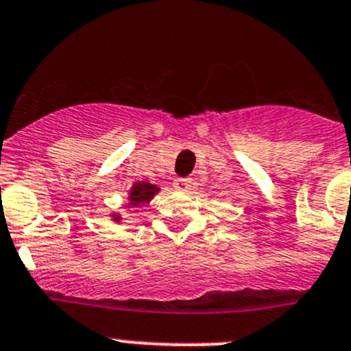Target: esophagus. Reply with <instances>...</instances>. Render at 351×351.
<instances>
[{
  "mask_svg": "<svg viewBox=\"0 0 351 351\" xmlns=\"http://www.w3.org/2000/svg\"><path fill=\"white\" fill-rule=\"evenodd\" d=\"M173 188L178 189V191H189L193 188V182L189 178H178L173 181Z\"/></svg>",
  "mask_w": 351,
  "mask_h": 351,
  "instance_id": "esophagus-1",
  "label": "esophagus"
}]
</instances>
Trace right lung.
Returning a JSON list of instances; mask_svg holds the SVG:
<instances>
[{"label": "right lung", "instance_id": "obj_1", "mask_svg": "<svg viewBox=\"0 0 351 351\" xmlns=\"http://www.w3.org/2000/svg\"><path fill=\"white\" fill-rule=\"evenodd\" d=\"M158 191H160L158 186L152 184V182H148V181L134 182V184L131 186V189H129V193H128V202H125V208H138V206L146 205V203H149L153 198H155V195ZM110 219H112L113 222L119 223L120 220H122V215H120V213H117V212H113L112 215H110Z\"/></svg>", "mask_w": 351, "mask_h": 351}]
</instances>
